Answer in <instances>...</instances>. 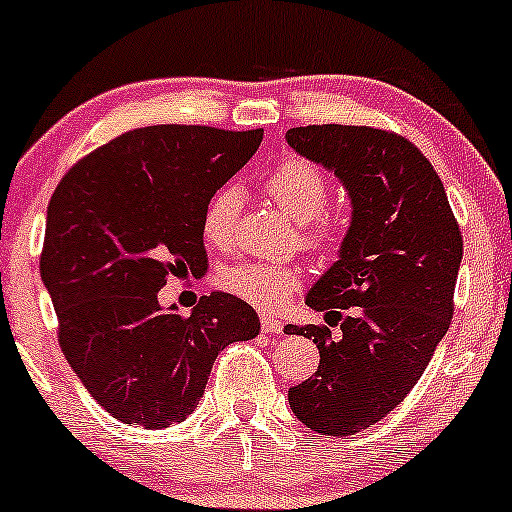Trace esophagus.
Returning <instances> with one entry per match:
<instances>
[{"mask_svg":"<svg viewBox=\"0 0 512 512\" xmlns=\"http://www.w3.org/2000/svg\"><path fill=\"white\" fill-rule=\"evenodd\" d=\"M261 329L266 334H280L283 332V322L273 315H261Z\"/></svg>","mask_w":512,"mask_h":512,"instance_id":"esophagus-1","label":"esophagus"}]
</instances>
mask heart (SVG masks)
Segmentation results:
<instances>
[{
	"label": "heart",
	"instance_id": "heart-1",
	"mask_svg": "<svg viewBox=\"0 0 512 512\" xmlns=\"http://www.w3.org/2000/svg\"><path fill=\"white\" fill-rule=\"evenodd\" d=\"M263 195L293 222L310 224L327 207L329 185L315 163L305 158H285L263 180ZM239 207V192L234 188H222L212 197L202 219V234L212 246L222 249L232 241ZM305 241L312 244L315 236L305 234ZM219 280L224 288L251 305L278 307L300 285V271L278 261H241L227 268Z\"/></svg>",
	"mask_w": 512,
	"mask_h": 512
}]
</instances>
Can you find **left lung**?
I'll return each instance as SVG.
<instances>
[{
  "label": "left lung",
  "mask_w": 512,
  "mask_h": 512,
  "mask_svg": "<svg viewBox=\"0 0 512 512\" xmlns=\"http://www.w3.org/2000/svg\"><path fill=\"white\" fill-rule=\"evenodd\" d=\"M285 141L334 173L351 205L337 261L305 295L342 334L285 327L320 349L315 376L290 388L288 403L312 432L349 437L420 381L452 322L464 244L442 180L410 141L344 124L298 126Z\"/></svg>",
  "instance_id": "1"
}]
</instances>
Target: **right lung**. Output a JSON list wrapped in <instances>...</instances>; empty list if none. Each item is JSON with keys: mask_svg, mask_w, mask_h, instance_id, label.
<instances>
[{"mask_svg": "<svg viewBox=\"0 0 512 512\" xmlns=\"http://www.w3.org/2000/svg\"><path fill=\"white\" fill-rule=\"evenodd\" d=\"M261 139V129L144 126L82 158L53 192L41 280L60 349L87 393L126 425L183 422L219 351L261 332L254 307L222 290L190 315L158 302L170 276L207 268V205Z\"/></svg>", "mask_w": 512, "mask_h": 512, "instance_id": "1", "label": "right lung"}]
</instances>
